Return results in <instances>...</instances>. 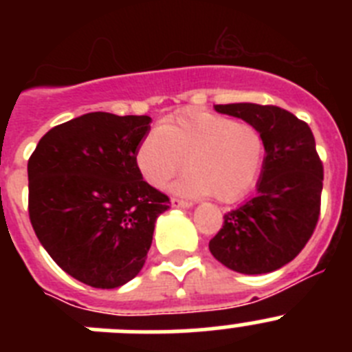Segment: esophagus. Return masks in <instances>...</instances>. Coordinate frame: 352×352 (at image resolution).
I'll list each match as a JSON object with an SVG mask.
<instances>
[{
    "instance_id": "obj_1",
    "label": "esophagus",
    "mask_w": 352,
    "mask_h": 352,
    "mask_svg": "<svg viewBox=\"0 0 352 352\" xmlns=\"http://www.w3.org/2000/svg\"><path fill=\"white\" fill-rule=\"evenodd\" d=\"M170 204H173L174 208H183V210H188V208L194 206V204L188 203V201H183V199H176V197L170 199Z\"/></svg>"
}]
</instances>
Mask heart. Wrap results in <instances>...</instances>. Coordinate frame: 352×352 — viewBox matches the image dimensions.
<instances>
[{
    "label": "heart",
    "mask_w": 352,
    "mask_h": 352,
    "mask_svg": "<svg viewBox=\"0 0 352 352\" xmlns=\"http://www.w3.org/2000/svg\"><path fill=\"white\" fill-rule=\"evenodd\" d=\"M186 170L174 190L208 195L231 203L247 194L259 178L264 138L257 126L210 111H183L149 130L135 149V167L155 188H164Z\"/></svg>",
    "instance_id": "b5f03b06"
}]
</instances>
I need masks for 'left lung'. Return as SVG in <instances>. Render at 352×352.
Instances as JSON below:
<instances>
[{
    "label": "left lung",
    "instance_id": "1",
    "mask_svg": "<svg viewBox=\"0 0 352 352\" xmlns=\"http://www.w3.org/2000/svg\"><path fill=\"white\" fill-rule=\"evenodd\" d=\"M213 107L257 126L266 157L256 194L223 214L210 252L232 272L272 273L303 250L319 219L322 164L316 139L305 121L275 105L241 102Z\"/></svg>",
    "mask_w": 352,
    "mask_h": 352
}]
</instances>
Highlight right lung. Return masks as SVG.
Wrapping results in <instances>:
<instances>
[{"label":"right lung","instance_id":"add662e5","mask_svg":"<svg viewBox=\"0 0 352 352\" xmlns=\"http://www.w3.org/2000/svg\"><path fill=\"white\" fill-rule=\"evenodd\" d=\"M149 116L88 113L49 130L28 162L30 220L76 280L121 287L142 270L169 197L142 179L135 149Z\"/></svg>","mask_w":352,"mask_h":352}]
</instances>
